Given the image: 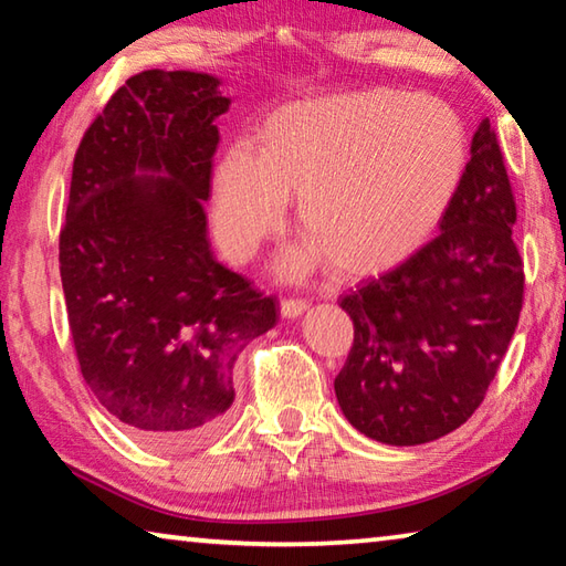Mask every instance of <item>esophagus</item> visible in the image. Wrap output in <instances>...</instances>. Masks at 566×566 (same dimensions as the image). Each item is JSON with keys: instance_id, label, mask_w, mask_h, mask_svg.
<instances>
[{"instance_id": "esophagus-1", "label": "esophagus", "mask_w": 566, "mask_h": 566, "mask_svg": "<svg viewBox=\"0 0 566 566\" xmlns=\"http://www.w3.org/2000/svg\"><path fill=\"white\" fill-rule=\"evenodd\" d=\"M306 306H310V302H306V300H294V296H290V300H282L280 310H282L284 319H294V317H300Z\"/></svg>"}]
</instances>
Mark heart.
I'll return each instance as SVG.
<instances>
[{
	"label": "heart",
	"instance_id": "b5f03b06",
	"mask_svg": "<svg viewBox=\"0 0 566 566\" xmlns=\"http://www.w3.org/2000/svg\"><path fill=\"white\" fill-rule=\"evenodd\" d=\"M467 129L449 104L375 90L276 109L260 149L234 147L212 181V219L232 260L280 229L286 197L306 244L286 274L329 260L342 276L387 272L442 222L464 179Z\"/></svg>",
	"mask_w": 566,
	"mask_h": 566
}]
</instances>
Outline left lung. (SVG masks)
<instances>
[{"instance_id": "1", "label": "left lung", "mask_w": 566, "mask_h": 566, "mask_svg": "<svg viewBox=\"0 0 566 566\" xmlns=\"http://www.w3.org/2000/svg\"><path fill=\"white\" fill-rule=\"evenodd\" d=\"M514 222L504 155L484 119L442 232L339 302L354 342L334 391L361 434L424 444L454 432L482 405L524 304Z\"/></svg>"}]
</instances>
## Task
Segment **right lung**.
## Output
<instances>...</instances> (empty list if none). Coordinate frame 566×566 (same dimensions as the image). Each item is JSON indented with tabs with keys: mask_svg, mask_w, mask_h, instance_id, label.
<instances>
[{
	"mask_svg": "<svg viewBox=\"0 0 566 566\" xmlns=\"http://www.w3.org/2000/svg\"><path fill=\"white\" fill-rule=\"evenodd\" d=\"M219 80L147 70L112 94L74 155L60 232L82 377L137 442L189 449L234 401L232 369L274 296L214 260L205 202L229 109Z\"/></svg>",
	"mask_w": 566,
	"mask_h": 566,
	"instance_id": "obj_1",
	"label": "right lung"
}]
</instances>
